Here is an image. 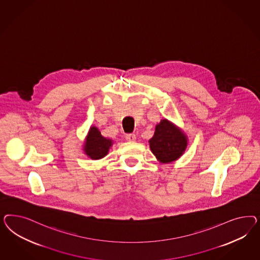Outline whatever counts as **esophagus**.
Segmentation results:
<instances>
[{
    "instance_id": "34e87169",
    "label": "esophagus",
    "mask_w": 260,
    "mask_h": 260,
    "mask_svg": "<svg viewBox=\"0 0 260 260\" xmlns=\"http://www.w3.org/2000/svg\"><path fill=\"white\" fill-rule=\"evenodd\" d=\"M126 141L134 142L136 139V136L134 134H128L126 135Z\"/></svg>"
}]
</instances>
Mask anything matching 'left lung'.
I'll list each match as a JSON object with an SVG mask.
<instances>
[{
  "label": "left lung",
  "instance_id": "left-lung-1",
  "mask_svg": "<svg viewBox=\"0 0 260 260\" xmlns=\"http://www.w3.org/2000/svg\"><path fill=\"white\" fill-rule=\"evenodd\" d=\"M150 150L162 163H170L181 156L187 147V137L168 120H162L150 140Z\"/></svg>",
  "mask_w": 260,
  "mask_h": 260
}]
</instances>
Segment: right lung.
<instances>
[{
	"mask_svg": "<svg viewBox=\"0 0 260 260\" xmlns=\"http://www.w3.org/2000/svg\"><path fill=\"white\" fill-rule=\"evenodd\" d=\"M112 142L103 137L97 127L92 126L89 129L85 145V152L91 159H101L107 155Z\"/></svg>",
	"mask_w": 260,
	"mask_h": 260,
	"instance_id": "obj_1",
	"label": "right lung"
}]
</instances>
